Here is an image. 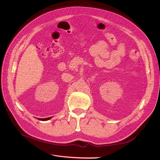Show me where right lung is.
Wrapping results in <instances>:
<instances>
[{"instance_id":"1","label":"right lung","mask_w":160,"mask_h":160,"mask_svg":"<svg viewBox=\"0 0 160 160\" xmlns=\"http://www.w3.org/2000/svg\"><path fill=\"white\" fill-rule=\"evenodd\" d=\"M51 118V117H50V118H43V119H38L39 120H41V121H47V120H49V119H50Z\"/></svg>"}]
</instances>
